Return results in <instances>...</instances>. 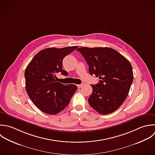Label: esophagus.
<instances>
[{
  "label": "esophagus",
  "instance_id": "34e87169",
  "mask_svg": "<svg viewBox=\"0 0 155 155\" xmlns=\"http://www.w3.org/2000/svg\"><path fill=\"white\" fill-rule=\"evenodd\" d=\"M83 84H84L83 83H82V84H78V85H77V87H78V88H80V87H81L83 86Z\"/></svg>",
  "mask_w": 155,
  "mask_h": 155
}]
</instances>
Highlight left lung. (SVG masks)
Returning <instances> with one entry per match:
<instances>
[{"mask_svg":"<svg viewBox=\"0 0 155 155\" xmlns=\"http://www.w3.org/2000/svg\"><path fill=\"white\" fill-rule=\"evenodd\" d=\"M86 60L91 75L100 82L91 84L90 106L101 114L117 110L127 98L134 80L130 61L116 50L107 48L81 47L77 49Z\"/></svg>","mask_w":155,"mask_h":155,"instance_id":"left-lung-1","label":"left lung"}]
</instances>
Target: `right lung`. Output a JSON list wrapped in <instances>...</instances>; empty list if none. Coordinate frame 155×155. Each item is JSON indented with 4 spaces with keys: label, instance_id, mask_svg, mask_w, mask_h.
Instances as JSON below:
<instances>
[{
    "label": "right lung",
    "instance_id": "1",
    "mask_svg": "<svg viewBox=\"0 0 155 155\" xmlns=\"http://www.w3.org/2000/svg\"><path fill=\"white\" fill-rule=\"evenodd\" d=\"M77 46L63 48H49L38 52L25 71L26 92L35 106L43 112L55 115L68 106L74 92L75 84H63L57 81L56 74L66 75L62 69L63 58Z\"/></svg>",
    "mask_w": 155,
    "mask_h": 155
}]
</instances>
